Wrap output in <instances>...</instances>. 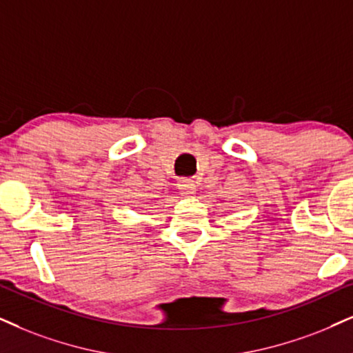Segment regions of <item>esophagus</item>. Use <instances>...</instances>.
Listing matches in <instances>:
<instances>
[{"mask_svg":"<svg viewBox=\"0 0 353 353\" xmlns=\"http://www.w3.org/2000/svg\"><path fill=\"white\" fill-rule=\"evenodd\" d=\"M177 189H179L182 194L190 195L195 192V182L192 179H182L179 181V184H177Z\"/></svg>","mask_w":353,"mask_h":353,"instance_id":"1","label":"esophagus"}]
</instances>
